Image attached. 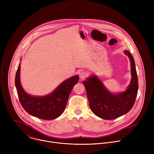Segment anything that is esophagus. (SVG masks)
<instances>
[{"label": "esophagus", "mask_w": 154, "mask_h": 154, "mask_svg": "<svg viewBox=\"0 0 154 154\" xmlns=\"http://www.w3.org/2000/svg\"><path fill=\"white\" fill-rule=\"evenodd\" d=\"M88 74L86 72H82L80 74V78L81 79H84L85 78H86L87 77Z\"/></svg>", "instance_id": "1"}]
</instances>
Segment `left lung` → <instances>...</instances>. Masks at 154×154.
Here are the masks:
<instances>
[{"label":"left lung","mask_w":154,"mask_h":154,"mask_svg":"<svg viewBox=\"0 0 154 154\" xmlns=\"http://www.w3.org/2000/svg\"><path fill=\"white\" fill-rule=\"evenodd\" d=\"M124 53L129 58L131 75L125 91L112 93L96 75H92L83 82L91 111L103 119H115L125 115L133 107L137 98L138 82L135 60L128 51L125 50Z\"/></svg>","instance_id":"left-lung-1"}]
</instances>
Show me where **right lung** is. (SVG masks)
I'll use <instances>...</instances> for the list:
<instances>
[{
    "label": "right lung",
    "mask_w": 154,
    "mask_h": 154,
    "mask_svg": "<svg viewBox=\"0 0 154 154\" xmlns=\"http://www.w3.org/2000/svg\"><path fill=\"white\" fill-rule=\"evenodd\" d=\"M20 63L15 77V86L17 95L25 110L30 115L45 120H52L59 117L66 106L72 88L78 83V75L63 82L50 94L44 96H32L24 91L20 81Z\"/></svg>",
    "instance_id": "obj_1"
}]
</instances>
